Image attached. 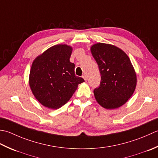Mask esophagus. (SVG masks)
<instances>
[{
	"label": "esophagus",
	"mask_w": 158,
	"mask_h": 158,
	"mask_svg": "<svg viewBox=\"0 0 158 158\" xmlns=\"http://www.w3.org/2000/svg\"><path fill=\"white\" fill-rule=\"evenodd\" d=\"M82 78H83L84 79H85V81H86V75H85V74H84V75L82 76Z\"/></svg>",
	"instance_id": "obj_1"
}]
</instances>
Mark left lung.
I'll return each instance as SVG.
<instances>
[{
	"mask_svg": "<svg viewBox=\"0 0 158 158\" xmlns=\"http://www.w3.org/2000/svg\"><path fill=\"white\" fill-rule=\"evenodd\" d=\"M91 52L101 74L100 85L94 89L96 101L106 109H115L126 103L136 86L137 78L128 56L113 45L98 43Z\"/></svg>",
	"mask_w": 158,
	"mask_h": 158,
	"instance_id": "1",
	"label": "left lung"
}]
</instances>
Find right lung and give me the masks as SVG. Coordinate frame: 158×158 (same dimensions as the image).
<instances>
[{
	"label": "right lung",
	"mask_w": 158,
	"mask_h": 158,
	"mask_svg": "<svg viewBox=\"0 0 158 158\" xmlns=\"http://www.w3.org/2000/svg\"><path fill=\"white\" fill-rule=\"evenodd\" d=\"M72 48L59 44L48 48L32 64L29 85L32 93L45 107L58 109L68 102L78 85L85 80L75 75L69 61Z\"/></svg>",
	"instance_id": "right-lung-1"
}]
</instances>
